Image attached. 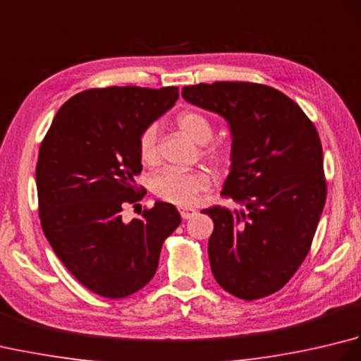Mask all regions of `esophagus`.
I'll return each mask as SVG.
<instances>
[{
  "instance_id": "esophagus-1",
  "label": "esophagus",
  "mask_w": 361,
  "mask_h": 361,
  "mask_svg": "<svg viewBox=\"0 0 361 361\" xmlns=\"http://www.w3.org/2000/svg\"><path fill=\"white\" fill-rule=\"evenodd\" d=\"M180 214L183 219L188 220V219H192L197 214V211L194 208H180Z\"/></svg>"
}]
</instances>
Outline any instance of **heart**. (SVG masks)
<instances>
[{
	"label": "heart",
	"mask_w": 361,
	"mask_h": 361,
	"mask_svg": "<svg viewBox=\"0 0 361 361\" xmlns=\"http://www.w3.org/2000/svg\"><path fill=\"white\" fill-rule=\"evenodd\" d=\"M176 126L180 132L197 144H206L212 140L214 126L206 114L186 110L176 116ZM137 153L144 164H153L158 159L157 128L147 127L137 141ZM203 157L220 171H225L233 164L235 157L234 142L225 140L208 144L203 149ZM211 185V175L204 169L183 171L178 167H167L158 172L150 181L152 192L161 200L176 206H190L197 202L198 195Z\"/></svg>",
	"instance_id": "1"
}]
</instances>
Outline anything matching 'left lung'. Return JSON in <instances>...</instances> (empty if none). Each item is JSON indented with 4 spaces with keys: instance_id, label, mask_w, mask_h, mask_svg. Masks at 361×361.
<instances>
[{
    "instance_id": "left-lung-1",
    "label": "left lung",
    "mask_w": 361,
    "mask_h": 361,
    "mask_svg": "<svg viewBox=\"0 0 361 361\" xmlns=\"http://www.w3.org/2000/svg\"><path fill=\"white\" fill-rule=\"evenodd\" d=\"M181 96L224 116L235 147L221 195L243 208L203 211L214 221V278L245 301L273 295L304 262L326 203L317 128L288 96L260 83H198Z\"/></svg>"
}]
</instances>
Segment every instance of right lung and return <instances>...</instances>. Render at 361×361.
<instances>
[{
    "label": "right lung",
    "mask_w": 361,
    "mask_h": 361,
    "mask_svg": "<svg viewBox=\"0 0 361 361\" xmlns=\"http://www.w3.org/2000/svg\"><path fill=\"white\" fill-rule=\"evenodd\" d=\"M178 88H91L66 101L43 137L35 169L38 214L57 257L83 287L126 298L155 276L164 240L181 224L171 203L140 219V136L178 99Z\"/></svg>",
    "instance_id": "obj_1"
}]
</instances>
